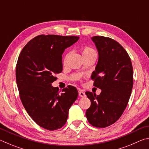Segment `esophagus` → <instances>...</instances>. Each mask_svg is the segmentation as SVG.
Segmentation results:
<instances>
[{"mask_svg": "<svg viewBox=\"0 0 149 149\" xmlns=\"http://www.w3.org/2000/svg\"><path fill=\"white\" fill-rule=\"evenodd\" d=\"M79 96L81 97H85V93L81 90L79 91Z\"/></svg>", "mask_w": 149, "mask_h": 149, "instance_id": "obj_1", "label": "esophagus"}]
</instances>
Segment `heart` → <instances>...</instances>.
Returning a JSON list of instances; mask_svg holds the SVG:
<instances>
[{"instance_id": "b5f03b06", "label": "heart", "mask_w": 149, "mask_h": 149, "mask_svg": "<svg viewBox=\"0 0 149 149\" xmlns=\"http://www.w3.org/2000/svg\"><path fill=\"white\" fill-rule=\"evenodd\" d=\"M81 54L82 56H84V58H87L89 57V56H91L93 55H95L96 54V52L95 50L92 49L91 47H88V46H85V47H83L81 49ZM68 56V54H67L66 56H65L64 58V62L65 63V61H66V59Z\"/></svg>"}]
</instances>
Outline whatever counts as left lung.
I'll list each match as a JSON object with an SVG mask.
<instances>
[{"mask_svg":"<svg viewBox=\"0 0 149 149\" xmlns=\"http://www.w3.org/2000/svg\"><path fill=\"white\" fill-rule=\"evenodd\" d=\"M91 39L99 60L91 77L101 93L85 92L91 102L85 115L93 126L104 128L116 122L127 107L133 85V67L127 52L115 40L102 36Z\"/></svg>","mask_w":149,"mask_h":149,"instance_id":"left-lung-1","label":"left lung"}]
</instances>
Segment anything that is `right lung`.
Returning <instances> with one entry per match:
<instances>
[{
	"label": "right lung",
	"mask_w": 149,
	"mask_h": 149,
	"mask_svg": "<svg viewBox=\"0 0 149 149\" xmlns=\"http://www.w3.org/2000/svg\"><path fill=\"white\" fill-rule=\"evenodd\" d=\"M79 37L41 35L27 42L17 62L16 79L19 97L29 116L39 126L53 131L66 122L70 108L78 91L72 85L52 86L62 71V54Z\"/></svg>",
	"instance_id": "1"
}]
</instances>
